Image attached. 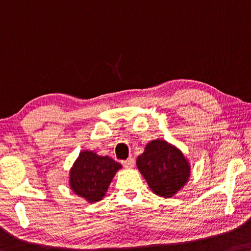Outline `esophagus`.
<instances>
[{"mask_svg":"<svg viewBox=\"0 0 251 251\" xmlns=\"http://www.w3.org/2000/svg\"><path fill=\"white\" fill-rule=\"evenodd\" d=\"M122 163H123V165H124L126 169H132L133 166H134V164H135V161H134L133 157H129V158H127L126 161H123Z\"/></svg>","mask_w":251,"mask_h":251,"instance_id":"1","label":"esophagus"}]
</instances>
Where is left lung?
Segmentation results:
<instances>
[{"instance_id":"1","label":"left lung","mask_w":251,"mask_h":251,"mask_svg":"<svg viewBox=\"0 0 251 251\" xmlns=\"http://www.w3.org/2000/svg\"><path fill=\"white\" fill-rule=\"evenodd\" d=\"M136 165L151 190L158 197H173L190 177V164L184 155L163 140L150 142L144 153L137 157Z\"/></svg>"}]
</instances>
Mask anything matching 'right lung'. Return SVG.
<instances>
[{
	"label": "right lung",
	"mask_w": 251,
	"mask_h": 251,
	"mask_svg": "<svg viewBox=\"0 0 251 251\" xmlns=\"http://www.w3.org/2000/svg\"><path fill=\"white\" fill-rule=\"evenodd\" d=\"M121 169L122 165L113 158L82 151L70 170V189L89 203H95L102 200L111 180Z\"/></svg>",
	"instance_id": "add662e5"
}]
</instances>
